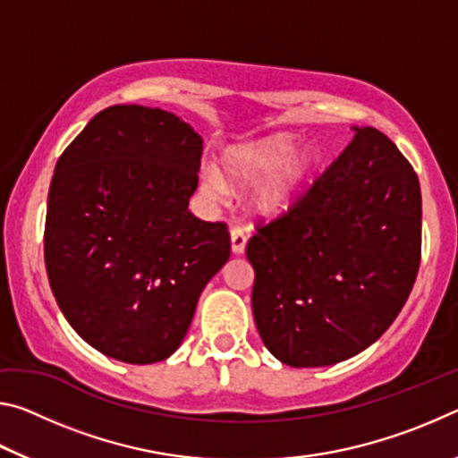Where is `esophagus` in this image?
Segmentation results:
<instances>
[{"label": "esophagus", "mask_w": 458, "mask_h": 458, "mask_svg": "<svg viewBox=\"0 0 458 458\" xmlns=\"http://www.w3.org/2000/svg\"><path fill=\"white\" fill-rule=\"evenodd\" d=\"M246 232L242 228L234 226L230 230V242H232V252L234 254H242L246 248Z\"/></svg>", "instance_id": "obj_1"}]
</instances>
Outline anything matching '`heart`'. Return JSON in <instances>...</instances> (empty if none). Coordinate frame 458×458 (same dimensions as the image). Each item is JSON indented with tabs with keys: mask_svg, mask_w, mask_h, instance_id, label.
I'll list each match as a JSON object with an SVG mask.
<instances>
[{
	"mask_svg": "<svg viewBox=\"0 0 458 458\" xmlns=\"http://www.w3.org/2000/svg\"><path fill=\"white\" fill-rule=\"evenodd\" d=\"M294 135L276 133L254 143L230 147L222 155V175L212 167L201 174V193L220 201L226 196V185L244 188L267 174L252 193L254 210L265 216L283 214L311 183L323 164V155L315 145L301 149H294Z\"/></svg>",
	"mask_w": 458,
	"mask_h": 458,
	"instance_id": "b5f03b06",
	"label": "heart"
}]
</instances>
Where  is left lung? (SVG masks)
<instances>
[{
    "mask_svg": "<svg viewBox=\"0 0 458 458\" xmlns=\"http://www.w3.org/2000/svg\"><path fill=\"white\" fill-rule=\"evenodd\" d=\"M246 244L252 313L267 350L293 368L350 360L390 327L412 291L422 196L410 161L374 127Z\"/></svg>",
    "mask_w": 458,
    "mask_h": 458,
    "instance_id": "8db88e82",
    "label": "left lung"
}]
</instances>
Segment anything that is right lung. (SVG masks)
Wrapping results in <instances>:
<instances>
[{"instance_id":"right-lung-1","label":"right lung","mask_w":458,"mask_h":458,"mask_svg":"<svg viewBox=\"0 0 458 458\" xmlns=\"http://www.w3.org/2000/svg\"><path fill=\"white\" fill-rule=\"evenodd\" d=\"M201 149L175 114L114 105L60 155L46 273L68 323L108 358L139 366L169 358L199 293L230 259L226 224L188 210Z\"/></svg>"}]
</instances>
